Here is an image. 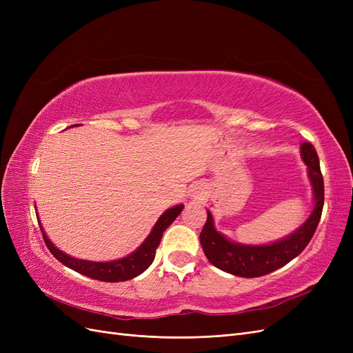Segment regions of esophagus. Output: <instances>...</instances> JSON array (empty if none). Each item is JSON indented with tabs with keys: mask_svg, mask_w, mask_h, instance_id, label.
<instances>
[{
	"mask_svg": "<svg viewBox=\"0 0 353 353\" xmlns=\"http://www.w3.org/2000/svg\"><path fill=\"white\" fill-rule=\"evenodd\" d=\"M188 193H190V197L193 200H203L206 196V188L200 184H196L190 188Z\"/></svg>",
	"mask_w": 353,
	"mask_h": 353,
	"instance_id": "1",
	"label": "esophagus"
}]
</instances>
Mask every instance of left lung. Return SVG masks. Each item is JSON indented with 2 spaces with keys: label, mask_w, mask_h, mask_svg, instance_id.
<instances>
[{
  "label": "left lung",
  "mask_w": 353,
  "mask_h": 353,
  "mask_svg": "<svg viewBox=\"0 0 353 353\" xmlns=\"http://www.w3.org/2000/svg\"><path fill=\"white\" fill-rule=\"evenodd\" d=\"M301 156L307 166L309 181L312 184L315 206L309 218L290 236L271 244L249 245L228 240L215 230L212 213L200 232V243L209 262L228 274L254 279L281 268L301 254L314 237L324 206V179L319 169V159L311 143H302Z\"/></svg>",
  "instance_id": "8db88e82"
}]
</instances>
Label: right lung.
<instances>
[{"label": "right lung", "mask_w": 353, "mask_h": 353, "mask_svg": "<svg viewBox=\"0 0 353 353\" xmlns=\"http://www.w3.org/2000/svg\"><path fill=\"white\" fill-rule=\"evenodd\" d=\"M74 126V125H72ZM184 209V205H176L163 212V215H160L152 232L148 234V237L143 241V244L131 254L125 256L122 259L112 261V262H91V261H83L72 258V256L66 254L65 252L59 250L54 244L50 241L47 234L42 228L41 222L39 227L42 231V236H44L46 244L51 254H54V258L60 261L63 265H66L68 268L77 271L82 275H87L90 279L99 280V281H108V283H117V281H126L135 279L137 275L144 272L148 266L152 265L156 256V249L159 248L160 240L165 230L175 221V218L179 215L181 210Z\"/></svg>", "instance_id": "1"}]
</instances>
